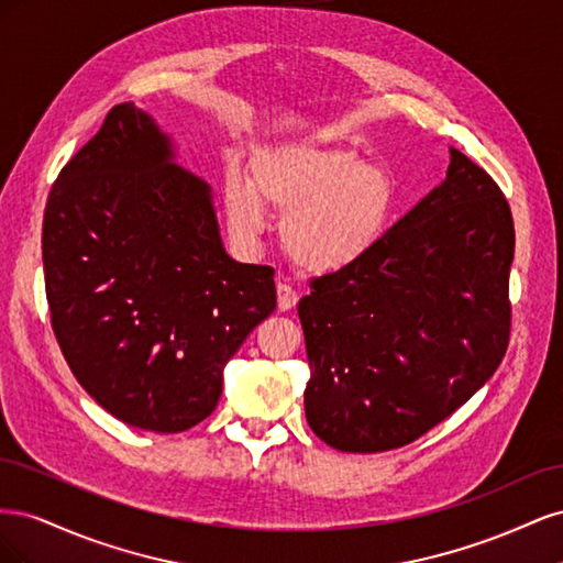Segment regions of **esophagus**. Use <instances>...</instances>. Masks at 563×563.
Listing matches in <instances>:
<instances>
[{
	"label": "esophagus",
	"mask_w": 563,
	"mask_h": 563,
	"mask_svg": "<svg viewBox=\"0 0 563 563\" xmlns=\"http://www.w3.org/2000/svg\"><path fill=\"white\" fill-rule=\"evenodd\" d=\"M277 305H279V310H282V312L294 310L296 305H298V294L294 291L291 286L284 284V282H279V284H277Z\"/></svg>",
	"instance_id": "obj_1"
}]
</instances>
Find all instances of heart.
Segmentation results:
<instances>
[{
  "mask_svg": "<svg viewBox=\"0 0 563 563\" xmlns=\"http://www.w3.org/2000/svg\"><path fill=\"white\" fill-rule=\"evenodd\" d=\"M251 180L230 174L223 209L232 240L253 249L267 228V209L282 216L284 249L312 275L343 272L373 251L395 211V180L352 147L298 139L253 150Z\"/></svg>",
  "mask_w": 563,
  "mask_h": 563,
  "instance_id": "heart-1",
  "label": "heart"
}]
</instances>
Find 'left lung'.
<instances>
[{
  "label": "left lung",
  "instance_id": "obj_1",
  "mask_svg": "<svg viewBox=\"0 0 563 563\" xmlns=\"http://www.w3.org/2000/svg\"><path fill=\"white\" fill-rule=\"evenodd\" d=\"M446 178L356 265L298 302L312 432L345 453L411 444L500 366L515 223L500 187L455 147Z\"/></svg>",
  "mask_w": 563,
  "mask_h": 563
}]
</instances>
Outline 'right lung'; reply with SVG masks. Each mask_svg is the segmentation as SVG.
Listing matches in <instances>:
<instances>
[{"instance_id":"1","label":"right lung","mask_w":563,"mask_h":563,"mask_svg":"<svg viewBox=\"0 0 563 563\" xmlns=\"http://www.w3.org/2000/svg\"><path fill=\"white\" fill-rule=\"evenodd\" d=\"M42 258L67 366L150 432L209 418L228 362L277 305L275 269L230 258L211 185L133 103L108 112L51 187Z\"/></svg>"}]
</instances>
